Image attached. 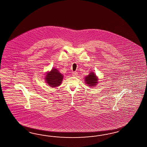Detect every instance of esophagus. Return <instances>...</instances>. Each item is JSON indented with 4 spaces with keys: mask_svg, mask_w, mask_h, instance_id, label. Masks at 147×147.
I'll use <instances>...</instances> for the list:
<instances>
[{
    "mask_svg": "<svg viewBox=\"0 0 147 147\" xmlns=\"http://www.w3.org/2000/svg\"><path fill=\"white\" fill-rule=\"evenodd\" d=\"M72 75L73 76H77V75H78V73L77 72H72Z\"/></svg>",
    "mask_w": 147,
    "mask_h": 147,
    "instance_id": "obj_1",
    "label": "esophagus"
}]
</instances>
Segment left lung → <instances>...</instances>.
Masks as SVG:
<instances>
[{"label":"left lung","mask_w":147,"mask_h":147,"mask_svg":"<svg viewBox=\"0 0 147 147\" xmlns=\"http://www.w3.org/2000/svg\"><path fill=\"white\" fill-rule=\"evenodd\" d=\"M84 79L85 84L88 86L95 87L98 83V77L94 72H90L89 75L86 76Z\"/></svg>","instance_id":"8db88e82"}]
</instances>
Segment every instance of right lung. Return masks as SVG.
I'll use <instances>...</instances> for the list:
<instances>
[{"mask_svg": "<svg viewBox=\"0 0 147 147\" xmlns=\"http://www.w3.org/2000/svg\"><path fill=\"white\" fill-rule=\"evenodd\" d=\"M45 76V79L47 85L54 88L61 85L63 79V75L55 68H52L50 71L47 72Z\"/></svg>", "mask_w": 147, "mask_h": 147, "instance_id": "add662e5", "label": "right lung"}]
</instances>
